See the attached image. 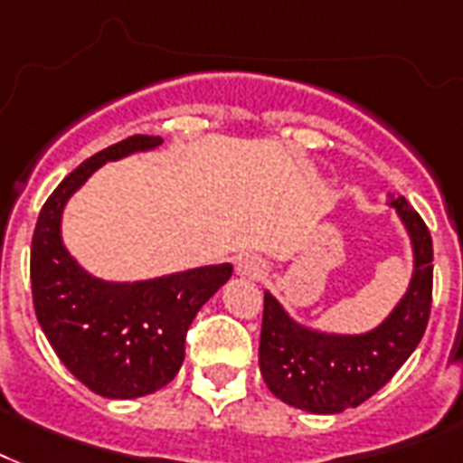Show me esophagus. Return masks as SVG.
I'll return each mask as SVG.
<instances>
[{
  "instance_id": "34e87169",
  "label": "esophagus",
  "mask_w": 463,
  "mask_h": 463,
  "mask_svg": "<svg viewBox=\"0 0 463 463\" xmlns=\"http://www.w3.org/2000/svg\"><path fill=\"white\" fill-rule=\"evenodd\" d=\"M265 270V265L260 258L256 256H241L236 260V272L241 275V278H260Z\"/></svg>"
}]
</instances>
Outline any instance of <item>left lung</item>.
Returning <instances> with one entry per match:
<instances>
[{
    "mask_svg": "<svg viewBox=\"0 0 463 463\" xmlns=\"http://www.w3.org/2000/svg\"><path fill=\"white\" fill-rule=\"evenodd\" d=\"M413 249V275L392 314L364 333H328L289 317L265 289L260 374L288 406L331 415L382 389L420 343L432 304V239L406 198H392Z\"/></svg>",
    "mask_w": 463,
    "mask_h": 463,
    "instance_id": "obj_1",
    "label": "left lung"
}]
</instances>
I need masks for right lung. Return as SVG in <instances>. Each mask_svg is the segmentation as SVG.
I'll return each mask as SVG.
<instances>
[{"instance_id": "1", "label": "right lung", "mask_w": 463, "mask_h": 463, "mask_svg": "<svg viewBox=\"0 0 463 463\" xmlns=\"http://www.w3.org/2000/svg\"><path fill=\"white\" fill-rule=\"evenodd\" d=\"M161 137L132 135L79 164L45 200L31 243L38 324L71 374L106 399H139L178 374L185 333L200 307L232 278V263L200 265L152 280L110 282L84 270L62 241V213L96 168Z\"/></svg>"}]
</instances>
